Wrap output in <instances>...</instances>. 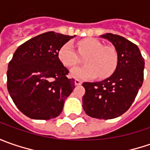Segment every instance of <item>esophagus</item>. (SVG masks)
<instances>
[{
  "instance_id": "34e87169",
  "label": "esophagus",
  "mask_w": 150,
  "mask_h": 150,
  "mask_svg": "<svg viewBox=\"0 0 150 150\" xmlns=\"http://www.w3.org/2000/svg\"><path fill=\"white\" fill-rule=\"evenodd\" d=\"M74 83H75V85H81L82 84V81H80L79 79H75Z\"/></svg>"
}]
</instances>
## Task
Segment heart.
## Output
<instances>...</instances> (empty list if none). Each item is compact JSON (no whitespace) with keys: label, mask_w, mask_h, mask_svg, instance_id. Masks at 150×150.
Masks as SVG:
<instances>
[{"label":"heart","mask_w":150,"mask_h":150,"mask_svg":"<svg viewBox=\"0 0 150 150\" xmlns=\"http://www.w3.org/2000/svg\"><path fill=\"white\" fill-rule=\"evenodd\" d=\"M78 51L71 42L65 43L58 52V58L63 66L72 68L85 58L86 66L74 68L71 75L76 78H100L111 76L118 65V53L114 47L104 46L95 38H85L77 43Z\"/></svg>","instance_id":"1"}]
</instances>
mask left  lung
Wrapping results in <instances>:
<instances>
[{
  "mask_svg": "<svg viewBox=\"0 0 150 150\" xmlns=\"http://www.w3.org/2000/svg\"><path fill=\"white\" fill-rule=\"evenodd\" d=\"M118 53V65L112 76L97 83H83V107L93 118L111 119L122 115L135 99L144 81V59L137 45L121 36L106 33Z\"/></svg>",
  "mask_w": 150,
  "mask_h": 150,
  "instance_id": "left-lung-1",
  "label": "left lung"
}]
</instances>
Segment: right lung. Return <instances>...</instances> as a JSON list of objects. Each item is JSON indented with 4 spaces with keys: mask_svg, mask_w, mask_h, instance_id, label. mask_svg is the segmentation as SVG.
Listing matches in <instances>:
<instances>
[{
    "mask_svg": "<svg viewBox=\"0 0 150 150\" xmlns=\"http://www.w3.org/2000/svg\"><path fill=\"white\" fill-rule=\"evenodd\" d=\"M72 36L54 32L40 34L21 44L10 61L7 89L23 114L33 119H51L60 114L75 88L74 79L62 64L58 52Z\"/></svg>",
    "mask_w": 150,
    "mask_h": 150,
    "instance_id": "1",
    "label": "right lung"
}]
</instances>
